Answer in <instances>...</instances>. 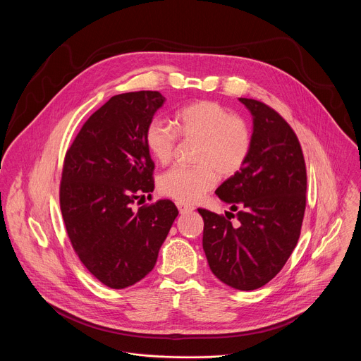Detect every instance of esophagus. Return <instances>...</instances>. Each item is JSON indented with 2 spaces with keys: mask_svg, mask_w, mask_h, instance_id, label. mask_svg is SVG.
Wrapping results in <instances>:
<instances>
[{
  "mask_svg": "<svg viewBox=\"0 0 361 361\" xmlns=\"http://www.w3.org/2000/svg\"><path fill=\"white\" fill-rule=\"evenodd\" d=\"M176 204H177L178 212H180L181 214H184V213H191V212L194 210V207H192L191 204H187V202H184V201H177Z\"/></svg>",
  "mask_w": 361,
  "mask_h": 361,
  "instance_id": "1",
  "label": "esophagus"
}]
</instances>
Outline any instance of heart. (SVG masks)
<instances>
[{"mask_svg":"<svg viewBox=\"0 0 361 361\" xmlns=\"http://www.w3.org/2000/svg\"><path fill=\"white\" fill-rule=\"evenodd\" d=\"M177 130L161 118H154L145 128V145L160 164L173 160L178 135L197 141L195 167L176 166L160 180V191L178 201H195L214 187L221 177L235 176L247 163L251 151V133L247 123L217 101L201 99L181 109L176 116Z\"/></svg>","mask_w":361,"mask_h":361,"instance_id":"heart-1","label":"heart"}]
</instances>
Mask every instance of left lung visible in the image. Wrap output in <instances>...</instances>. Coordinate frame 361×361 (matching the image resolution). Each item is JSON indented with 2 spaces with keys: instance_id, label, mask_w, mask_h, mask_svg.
<instances>
[{
  "instance_id": "1",
  "label": "left lung",
  "mask_w": 361,
  "mask_h": 361,
  "mask_svg": "<svg viewBox=\"0 0 361 361\" xmlns=\"http://www.w3.org/2000/svg\"><path fill=\"white\" fill-rule=\"evenodd\" d=\"M240 101L252 116L251 151L244 167L216 190L237 213H198L212 271L224 284L248 291L274 279L297 245L307 173L300 141L288 123L262 101ZM234 216L239 220L235 228L231 224Z\"/></svg>"
}]
</instances>
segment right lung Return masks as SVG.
<instances>
[{"instance_id":"obj_1","label":"right lung","mask_w":361,"mask_h":361,"mask_svg":"<svg viewBox=\"0 0 361 361\" xmlns=\"http://www.w3.org/2000/svg\"><path fill=\"white\" fill-rule=\"evenodd\" d=\"M166 98L159 91L111 97L81 127L67 149L60 207L71 245L85 269L110 288H126L156 266L178 210L151 195L154 163L145 128Z\"/></svg>"}]
</instances>
